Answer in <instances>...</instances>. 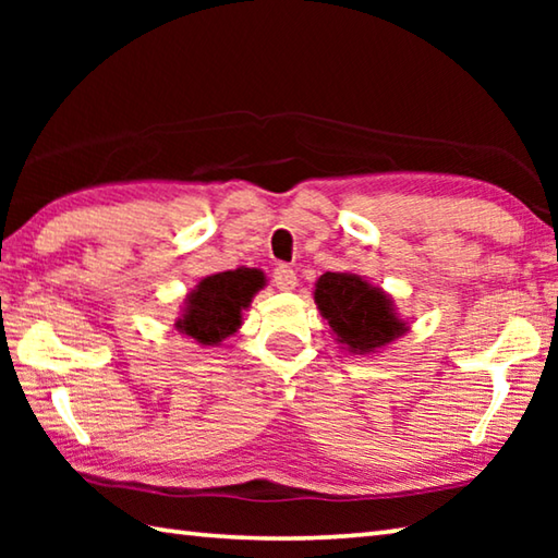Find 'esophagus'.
Instances as JSON below:
<instances>
[{"label": "esophagus", "mask_w": 558, "mask_h": 558, "mask_svg": "<svg viewBox=\"0 0 558 558\" xmlns=\"http://www.w3.org/2000/svg\"><path fill=\"white\" fill-rule=\"evenodd\" d=\"M272 286H276L278 290H292L298 286V272L290 266H278L276 270H272Z\"/></svg>", "instance_id": "esophagus-1"}]
</instances>
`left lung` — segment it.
<instances>
[{
  "label": "left lung",
  "mask_w": 558,
  "mask_h": 558,
  "mask_svg": "<svg viewBox=\"0 0 558 558\" xmlns=\"http://www.w3.org/2000/svg\"><path fill=\"white\" fill-rule=\"evenodd\" d=\"M315 302L337 339L356 354L374 352L403 335L389 298L379 288L349 272H325L317 280Z\"/></svg>",
  "instance_id": "obj_1"
}]
</instances>
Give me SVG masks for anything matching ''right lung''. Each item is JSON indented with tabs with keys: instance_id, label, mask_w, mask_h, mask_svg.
Instances as JSON below:
<instances>
[{
	"instance_id": "1",
	"label": "right lung",
	"mask_w": 558,
	"mask_h": 558,
	"mask_svg": "<svg viewBox=\"0 0 558 558\" xmlns=\"http://www.w3.org/2000/svg\"><path fill=\"white\" fill-rule=\"evenodd\" d=\"M260 286L263 272L251 268L226 270L204 278L189 295L186 313L177 327L196 342L219 344L241 325V313L248 307Z\"/></svg>"
}]
</instances>
